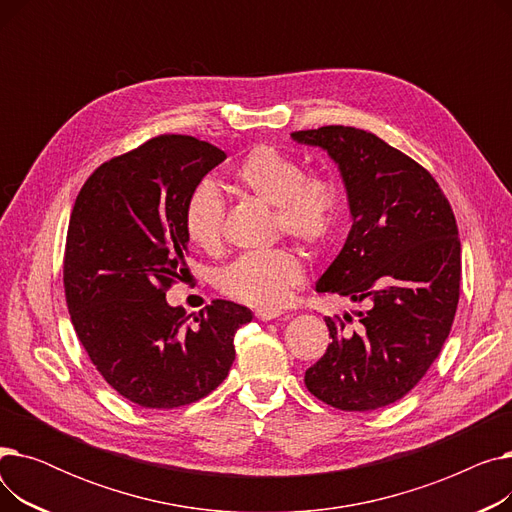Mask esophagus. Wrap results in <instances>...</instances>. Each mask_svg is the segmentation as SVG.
Masks as SVG:
<instances>
[{"label": "esophagus", "mask_w": 512, "mask_h": 512, "mask_svg": "<svg viewBox=\"0 0 512 512\" xmlns=\"http://www.w3.org/2000/svg\"><path fill=\"white\" fill-rule=\"evenodd\" d=\"M255 315H257V319H261V321H272V319L280 317L282 313H280V311H270V309H259Z\"/></svg>", "instance_id": "34e87169"}]
</instances>
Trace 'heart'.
<instances>
[{"mask_svg":"<svg viewBox=\"0 0 512 512\" xmlns=\"http://www.w3.org/2000/svg\"><path fill=\"white\" fill-rule=\"evenodd\" d=\"M240 191L272 205L276 228L307 247H319L338 220L340 184L332 174H305L301 161L274 147H253L234 168ZM184 232L195 247L215 251L222 240L224 199L211 180L197 182L184 201ZM301 263L288 249L251 251L236 257L215 274V284L257 309H276L301 280Z\"/></svg>","mask_w":512,"mask_h":512,"instance_id":"1","label":"heart"}]
</instances>
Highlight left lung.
<instances>
[{
  "label": "left lung",
  "instance_id": "left-lung-1",
  "mask_svg": "<svg viewBox=\"0 0 512 512\" xmlns=\"http://www.w3.org/2000/svg\"><path fill=\"white\" fill-rule=\"evenodd\" d=\"M338 166L351 230L315 284L317 292L367 303L353 317H326L330 346L305 373L313 396L342 411L400 400L432 367L450 334L461 292V240L438 182L371 132L324 126L290 134Z\"/></svg>",
  "mask_w": 512,
  "mask_h": 512
}]
</instances>
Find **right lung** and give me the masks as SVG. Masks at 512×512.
Here are the masks:
<instances>
[{"mask_svg": "<svg viewBox=\"0 0 512 512\" xmlns=\"http://www.w3.org/2000/svg\"><path fill=\"white\" fill-rule=\"evenodd\" d=\"M226 153L182 134L99 166L80 188L66 236L72 326L103 380L145 409H174L218 388L251 309L213 301L186 315L166 290L188 274L182 211ZM194 319L191 320L190 317Z\"/></svg>", "mask_w": 512, "mask_h": 512, "instance_id": "1", "label": "right lung"}]
</instances>
